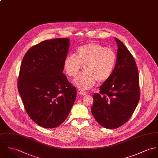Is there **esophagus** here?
<instances>
[{"label": "esophagus", "mask_w": 158, "mask_h": 158, "mask_svg": "<svg viewBox=\"0 0 158 158\" xmlns=\"http://www.w3.org/2000/svg\"><path fill=\"white\" fill-rule=\"evenodd\" d=\"M77 92H78V94L79 95H86V92H85V91H83V90H81V89L77 90Z\"/></svg>", "instance_id": "1"}]
</instances>
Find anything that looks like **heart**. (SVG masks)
I'll use <instances>...</instances> for the list:
<instances>
[{"label":"heart","mask_w":158,"mask_h":158,"mask_svg":"<svg viewBox=\"0 0 158 158\" xmlns=\"http://www.w3.org/2000/svg\"><path fill=\"white\" fill-rule=\"evenodd\" d=\"M116 55L110 48H104L97 43H89L79 46L73 55L67 56L64 60V69L70 77H75L82 68L84 72L73 81L81 90H87L96 81L107 80L115 68Z\"/></svg>","instance_id":"1"}]
</instances>
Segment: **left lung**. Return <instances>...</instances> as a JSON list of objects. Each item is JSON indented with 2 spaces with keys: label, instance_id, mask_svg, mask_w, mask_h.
Returning a JSON list of instances; mask_svg holds the SVG:
<instances>
[{
  "label": "left lung",
  "instance_id": "8db88e82",
  "mask_svg": "<svg viewBox=\"0 0 158 158\" xmlns=\"http://www.w3.org/2000/svg\"><path fill=\"white\" fill-rule=\"evenodd\" d=\"M115 68L93 95L92 114L104 128L116 129L125 124L139 100V75L135 61L126 46L117 38Z\"/></svg>",
  "mask_w": 158,
  "mask_h": 158
}]
</instances>
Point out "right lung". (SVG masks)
<instances>
[{
  "label": "right lung",
  "instance_id": "add662e5",
  "mask_svg": "<svg viewBox=\"0 0 158 158\" xmlns=\"http://www.w3.org/2000/svg\"><path fill=\"white\" fill-rule=\"evenodd\" d=\"M70 40H44L31 48L23 58L18 90L29 117L39 126L57 127L69 115L77 90L63 71Z\"/></svg>",
  "mask_w": 158,
  "mask_h": 158
}]
</instances>
